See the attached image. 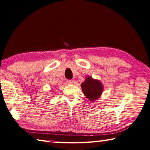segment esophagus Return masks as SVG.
I'll list each match as a JSON object with an SVG mask.
<instances>
[{"instance_id": "obj_1", "label": "esophagus", "mask_w": 150, "mask_h": 150, "mask_svg": "<svg viewBox=\"0 0 150 150\" xmlns=\"http://www.w3.org/2000/svg\"><path fill=\"white\" fill-rule=\"evenodd\" d=\"M67 83L68 84H71L73 83V81L71 80V79H70V80H67Z\"/></svg>"}]
</instances>
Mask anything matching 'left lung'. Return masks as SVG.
Returning <instances> with one entry per match:
<instances>
[{"label":"left lung","instance_id":"1","mask_svg":"<svg viewBox=\"0 0 150 150\" xmlns=\"http://www.w3.org/2000/svg\"><path fill=\"white\" fill-rule=\"evenodd\" d=\"M81 86L86 97L92 101L100 97L103 91V86L100 81L90 76H88Z\"/></svg>","mask_w":150,"mask_h":150}]
</instances>
